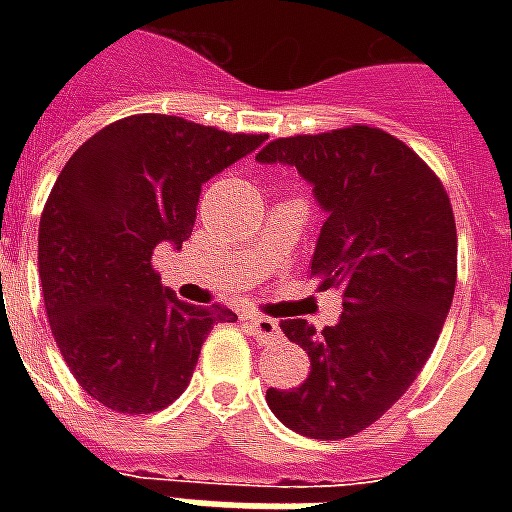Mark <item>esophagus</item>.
<instances>
[{"mask_svg":"<svg viewBox=\"0 0 512 512\" xmlns=\"http://www.w3.org/2000/svg\"><path fill=\"white\" fill-rule=\"evenodd\" d=\"M249 321V326H252V332L260 337V340H266V343H274V340H279V323L274 321V318H266V315H249L246 318Z\"/></svg>","mask_w":512,"mask_h":512,"instance_id":"34e87169","label":"esophagus"}]
</instances>
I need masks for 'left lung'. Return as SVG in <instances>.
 I'll return each instance as SVG.
<instances>
[{"label":"left lung","mask_w":512,"mask_h":512,"mask_svg":"<svg viewBox=\"0 0 512 512\" xmlns=\"http://www.w3.org/2000/svg\"><path fill=\"white\" fill-rule=\"evenodd\" d=\"M257 161L288 164L312 183L326 222L312 255L321 290L343 315L315 332L282 321L310 356L296 389H268L282 425L310 439H348L395 406L428 362L450 312L458 235L436 172L381 128L348 126L268 142Z\"/></svg>","instance_id":"1"}]
</instances>
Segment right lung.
I'll use <instances>...</instances> for the list:
<instances>
[{
	"instance_id": "right-lung-1",
	"label": "right lung",
	"mask_w": 512,
	"mask_h": 512,
	"mask_svg": "<svg viewBox=\"0 0 512 512\" xmlns=\"http://www.w3.org/2000/svg\"><path fill=\"white\" fill-rule=\"evenodd\" d=\"M266 142L172 115H131L90 136L62 167L38 230L51 334L84 392L120 414L183 395L216 323L161 285L153 249L189 241L202 183Z\"/></svg>"
}]
</instances>
